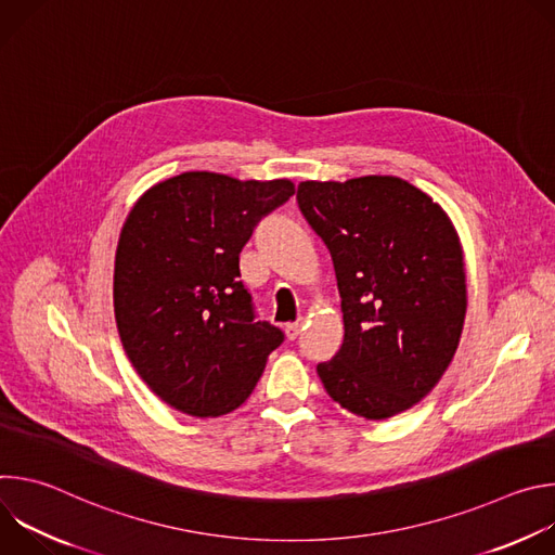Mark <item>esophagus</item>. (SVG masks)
Returning <instances> with one entry per match:
<instances>
[{"label":"esophagus","mask_w":555,"mask_h":555,"mask_svg":"<svg viewBox=\"0 0 555 555\" xmlns=\"http://www.w3.org/2000/svg\"><path fill=\"white\" fill-rule=\"evenodd\" d=\"M300 330H302V323H298V321L285 325V336H287V340H296L298 334H300Z\"/></svg>","instance_id":"1"}]
</instances>
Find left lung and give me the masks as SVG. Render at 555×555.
Segmentation results:
<instances>
[{"mask_svg": "<svg viewBox=\"0 0 555 555\" xmlns=\"http://www.w3.org/2000/svg\"><path fill=\"white\" fill-rule=\"evenodd\" d=\"M298 208L325 242L345 340L315 366L330 398L364 420L422 402L450 366L465 321L459 234L430 195L392 176L300 182Z\"/></svg>", "mask_w": 555, "mask_h": 555, "instance_id": "8db88e82", "label": "left lung"}]
</instances>
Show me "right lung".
Here are the masks:
<instances>
[{
	"label": "right lung",
	"instance_id": "right-lung-1",
	"mask_svg": "<svg viewBox=\"0 0 555 555\" xmlns=\"http://www.w3.org/2000/svg\"><path fill=\"white\" fill-rule=\"evenodd\" d=\"M294 195L289 180L186 171L151 186L120 230L116 325L138 375L169 406L219 417L242 406L283 332L255 321L240 253Z\"/></svg>",
	"mask_w": 555,
	"mask_h": 555
}]
</instances>
